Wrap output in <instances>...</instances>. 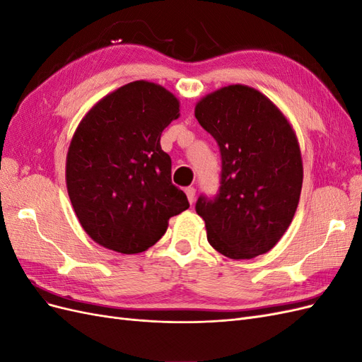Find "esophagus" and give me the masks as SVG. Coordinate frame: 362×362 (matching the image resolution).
I'll use <instances>...</instances> for the list:
<instances>
[{"label":"esophagus","instance_id":"34e87169","mask_svg":"<svg viewBox=\"0 0 362 362\" xmlns=\"http://www.w3.org/2000/svg\"><path fill=\"white\" fill-rule=\"evenodd\" d=\"M185 194H187V199L190 204L194 202V196H196V189L194 187H187L185 189Z\"/></svg>","mask_w":362,"mask_h":362}]
</instances>
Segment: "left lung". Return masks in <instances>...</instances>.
Here are the masks:
<instances>
[{
  "label": "left lung",
  "mask_w": 362,
  "mask_h": 362,
  "mask_svg": "<svg viewBox=\"0 0 362 362\" xmlns=\"http://www.w3.org/2000/svg\"><path fill=\"white\" fill-rule=\"evenodd\" d=\"M194 116L221 149V187L201 194L196 213L206 238L233 259L275 246L298 208L303 168L298 139L278 107L252 87H222L196 104Z\"/></svg>",
  "instance_id": "1"
}]
</instances>
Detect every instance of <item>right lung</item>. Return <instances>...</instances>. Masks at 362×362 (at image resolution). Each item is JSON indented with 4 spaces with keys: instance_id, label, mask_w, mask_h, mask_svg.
I'll list each match as a JSON object with an SVG mask.
<instances>
[{
    "instance_id": "1",
    "label": "right lung",
    "mask_w": 362,
    "mask_h": 362,
    "mask_svg": "<svg viewBox=\"0 0 362 362\" xmlns=\"http://www.w3.org/2000/svg\"><path fill=\"white\" fill-rule=\"evenodd\" d=\"M180 101L149 81L128 83L95 104L66 157V187L84 231L98 245L139 254L156 245L172 216L190 206L172 184L163 129Z\"/></svg>"
}]
</instances>
